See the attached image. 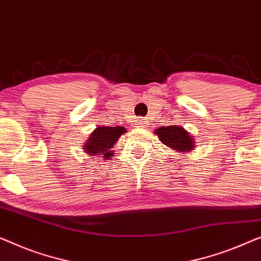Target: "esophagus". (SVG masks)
<instances>
[{
    "instance_id": "obj_1",
    "label": "esophagus",
    "mask_w": 261,
    "mask_h": 261,
    "mask_svg": "<svg viewBox=\"0 0 261 261\" xmlns=\"http://www.w3.org/2000/svg\"><path fill=\"white\" fill-rule=\"evenodd\" d=\"M137 127H147L149 124V121H148V119H146V118H141V119H139V120H137Z\"/></svg>"
}]
</instances>
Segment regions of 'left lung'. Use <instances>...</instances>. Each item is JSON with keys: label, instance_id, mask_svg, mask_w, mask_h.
Here are the masks:
<instances>
[{"label": "left lung", "instance_id": "obj_1", "mask_svg": "<svg viewBox=\"0 0 261 261\" xmlns=\"http://www.w3.org/2000/svg\"><path fill=\"white\" fill-rule=\"evenodd\" d=\"M161 143L177 153H188L195 148V140L181 126H162L154 130Z\"/></svg>", "mask_w": 261, "mask_h": 261}]
</instances>
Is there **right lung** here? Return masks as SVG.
Masks as SVG:
<instances>
[{"label":"right lung","instance_id":"add662e5","mask_svg":"<svg viewBox=\"0 0 261 261\" xmlns=\"http://www.w3.org/2000/svg\"><path fill=\"white\" fill-rule=\"evenodd\" d=\"M123 133H126L124 127H96L89 134V138L85 142V146H82L84 147L82 149L87 155H100L107 160L114 154L112 148Z\"/></svg>","mask_w":261,"mask_h":261}]
</instances>
